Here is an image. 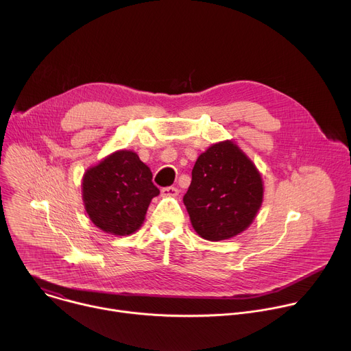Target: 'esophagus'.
<instances>
[{
    "mask_svg": "<svg viewBox=\"0 0 351 351\" xmlns=\"http://www.w3.org/2000/svg\"><path fill=\"white\" fill-rule=\"evenodd\" d=\"M178 193H179L178 187H173V186H168V187L161 189V194L164 197H175V195H178Z\"/></svg>",
    "mask_w": 351,
    "mask_h": 351,
    "instance_id": "obj_1",
    "label": "esophagus"
}]
</instances>
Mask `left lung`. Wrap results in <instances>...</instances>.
I'll return each instance as SVG.
<instances>
[{
  "mask_svg": "<svg viewBox=\"0 0 351 351\" xmlns=\"http://www.w3.org/2000/svg\"><path fill=\"white\" fill-rule=\"evenodd\" d=\"M264 197L263 178L230 140L213 144L191 171L183 197L194 230L219 241L245 230L254 221Z\"/></svg>",
  "mask_w": 351,
  "mask_h": 351,
  "instance_id": "1",
  "label": "left lung"
}]
</instances>
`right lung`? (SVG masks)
I'll use <instances>...</instances> for the list:
<instances>
[{"mask_svg": "<svg viewBox=\"0 0 351 351\" xmlns=\"http://www.w3.org/2000/svg\"><path fill=\"white\" fill-rule=\"evenodd\" d=\"M82 193L86 213L97 228L126 236L141 226L160 190L138 156L119 149L84 172Z\"/></svg>", "mask_w": 351, "mask_h": 351, "instance_id": "obj_1", "label": "right lung"}]
</instances>
